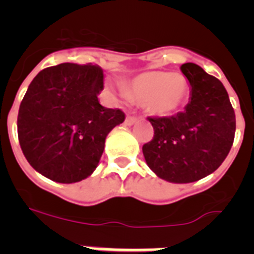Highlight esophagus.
Returning <instances> with one entry per match:
<instances>
[{"label":"esophagus","instance_id":"obj_1","mask_svg":"<svg viewBox=\"0 0 254 254\" xmlns=\"http://www.w3.org/2000/svg\"><path fill=\"white\" fill-rule=\"evenodd\" d=\"M137 120H138L137 117H134V116H127V117H126V121H125V122H126V125L132 126V125H133V123L137 122Z\"/></svg>","mask_w":254,"mask_h":254}]
</instances>
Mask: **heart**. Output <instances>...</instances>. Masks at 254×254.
I'll return each mask as SVG.
<instances>
[{
    "label": "heart",
    "instance_id": "1",
    "mask_svg": "<svg viewBox=\"0 0 254 254\" xmlns=\"http://www.w3.org/2000/svg\"><path fill=\"white\" fill-rule=\"evenodd\" d=\"M122 99H132L143 104L158 116H169L183 105L188 94V82L183 76L167 71H150L134 77L128 91L122 86H112Z\"/></svg>",
    "mask_w": 254,
    "mask_h": 254
}]
</instances>
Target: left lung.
I'll list each match as a JSON object with an SVG mask.
<instances>
[{
	"label": "left lung",
	"mask_w": 254,
	"mask_h": 254,
	"mask_svg": "<svg viewBox=\"0 0 254 254\" xmlns=\"http://www.w3.org/2000/svg\"><path fill=\"white\" fill-rule=\"evenodd\" d=\"M190 85L185 111L151 118L154 137L142 146L150 169L172 183H190L214 173L232 149L235 113L225 87L198 64H182Z\"/></svg>",
	"instance_id": "8db88e82"
}]
</instances>
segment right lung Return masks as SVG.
Here are the masks:
<instances>
[{
    "instance_id": "1",
    "label": "right lung",
    "mask_w": 254,
    "mask_h": 254,
    "mask_svg": "<svg viewBox=\"0 0 254 254\" xmlns=\"http://www.w3.org/2000/svg\"><path fill=\"white\" fill-rule=\"evenodd\" d=\"M104 75L91 64H61L30 82L17 116V134L26 160L58 183L93 174L108 133L125 121L121 109L103 107L98 95Z\"/></svg>"
}]
</instances>
